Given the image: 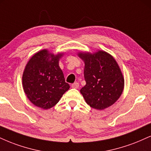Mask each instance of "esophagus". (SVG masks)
Instances as JSON below:
<instances>
[{
  "instance_id": "esophagus-1",
  "label": "esophagus",
  "mask_w": 151,
  "mask_h": 151,
  "mask_svg": "<svg viewBox=\"0 0 151 151\" xmlns=\"http://www.w3.org/2000/svg\"><path fill=\"white\" fill-rule=\"evenodd\" d=\"M79 83H78V82H75V83H72V87L73 88H79Z\"/></svg>"
}]
</instances>
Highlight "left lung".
Masks as SVG:
<instances>
[{"instance_id":"1","label":"left lung","mask_w":151,"mask_h":151,"mask_svg":"<svg viewBox=\"0 0 151 151\" xmlns=\"http://www.w3.org/2000/svg\"><path fill=\"white\" fill-rule=\"evenodd\" d=\"M79 57L85 63L86 85L81 93L86 103L96 110H104L119 99L124 89V79L115 58L107 52H80Z\"/></svg>"}]
</instances>
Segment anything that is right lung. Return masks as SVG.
<instances>
[{"mask_svg":"<svg viewBox=\"0 0 151 151\" xmlns=\"http://www.w3.org/2000/svg\"><path fill=\"white\" fill-rule=\"evenodd\" d=\"M63 53L54 55L46 49L30 58L22 75V86L34 105L47 110L55 105L70 88L59 66Z\"/></svg>","mask_w":151,"mask_h":151,"instance_id":"right-lung-1","label":"right lung"}]
</instances>
